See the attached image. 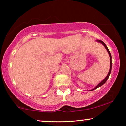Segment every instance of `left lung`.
I'll return each mask as SVG.
<instances>
[{"mask_svg":"<svg viewBox=\"0 0 126 126\" xmlns=\"http://www.w3.org/2000/svg\"><path fill=\"white\" fill-rule=\"evenodd\" d=\"M96 41H97V42L101 43H102V44H103V46L104 47H105L106 49L107 50V52L108 53V54H109V55H110V71H109V72H108V74H107V76H106V77L105 78H104L103 80H102L101 82H100L98 84L97 86L96 87H95L94 88L92 89V90H91V91L94 90V89H97V88H98V87H101V86H102V85H103L104 83H105L106 82V81L107 80V79H108V78H109V76H110V73H111V71H112V55H111V54H110V50H108V48H107V46L106 45V44L104 43L103 41H102V40H97Z\"/></svg>","mask_w":126,"mask_h":126,"instance_id":"8db88e82","label":"left lung"}]
</instances>
